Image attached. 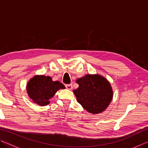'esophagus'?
<instances>
[{
    "label": "esophagus",
    "mask_w": 148,
    "mask_h": 148,
    "mask_svg": "<svg viewBox=\"0 0 148 148\" xmlns=\"http://www.w3.org/2000/svg\"><path fill=\"white\" fill-rule=\"evenodd\" d=\"M66 87L67 89L71 90L72 89V84H67V85H66Z\"/></svg>",
    "instance_id": "obj_1"
}]
</instances>
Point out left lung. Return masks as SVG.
Returning a JSON list of instances; mask_svg holds the SVG:
<instances>
[{
	"instance_id": "8db88e82",
	"label": "left lung",
	"mask_w": 148,
	"mask_h": 148,
	"mask_svg": "<svg viewBox=\"0 0 148 148\" xmlns=\"http://www.w3.org/2000/svg\"><path fill=\"white\" fill-rule=\"evenodd\" d=\"M76 82L79 87L73 92L77 101L87 112L98 114L108 107L114 93L107 79L100 74H86Z\"/></svg>"
}]
</instances>
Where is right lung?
Instances as JSON below:
<instances>
[{
  "instance_id": "1",
  "label": "right lung",
  "mask_w": 148,
  "mask_h": 148,
  "mask_svg": "<svg viewBox=\"0 0 148 148\" xmlns=\"http://www.w3.org/2000/svg\"><path fill=\"white\" fill-rule=\"evenodd\" d=\"M64 85L59 81H53L50 76L36 75L29 80L26 89L29 98L35 104L44 106L50 103L49 99L59 89H64Z\"/></svg>"
}]
</instances>
